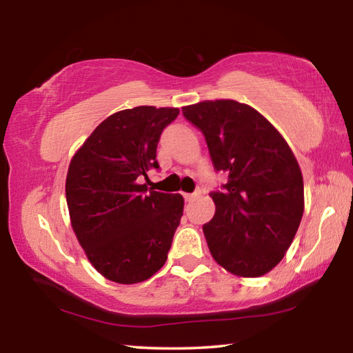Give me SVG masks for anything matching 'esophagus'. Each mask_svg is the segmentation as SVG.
Masks as SVG:
<instances>
[{
  "mask_svg": "<svg viewBox=\"0 0 353 353\" xmlns=\"http://www.w3.org/2000/svg\"><path fill=\"white\" fill-rule=\"evenodd\" d=\"M199 194H201V191H199V190H196L194 193H185V194H183V198H185V201L190 202V201H193L194 198H198Z\"/></svg>",
  "mask_w": 353,
  "mask_h": 353,
  "instance_id": "obj_1",
  "label": "esophagus"
}]
</instances>
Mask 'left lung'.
Masks as SVG:
<instances>
[{"mask_svg": "<svg viewBox=\"0 0 353 353\" xmlns=\"http://www.w3.org/2000/svg\"><path fill=\"white\" fill-rule=\"evenodd\" d=\"M205 137L213 168L227 182L210 196L216 212L202 225L213 259L235 276L260 277L277 266L303 214V179L277 129L232 99L182 107Z\"/></svg>", "mask_w": 353, "mask_h": 353, "instance_id": "left-lung-1", "label": "left lung"}]
</instances>
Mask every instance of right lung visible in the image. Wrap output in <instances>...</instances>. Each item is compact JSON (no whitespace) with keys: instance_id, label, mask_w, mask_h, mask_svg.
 I'll return each mask as SVG.
<instances>
[{"instance_id":"add662e5","label":"right lung","mask_w":353,"mask_h":353,"mask_svg":"<svg viewBox=\"0 0 353 353\" xmlns=\"http://www.w3.org/2000/svg\"><path fill=\"white\" fill-rule=\"evenodd\" d=\"M177 115L174 107L152 105L113 113L71 159V225L94 270L112 282H143L168 259L183 198L148 190L143 179L160 168V135Z\"/></svg>"}]
</instances>
